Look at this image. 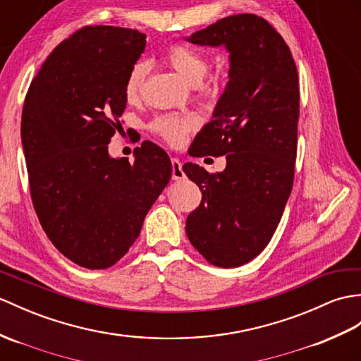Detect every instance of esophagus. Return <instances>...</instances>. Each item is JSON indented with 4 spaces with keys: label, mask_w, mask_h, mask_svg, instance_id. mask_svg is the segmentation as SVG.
Wrapping results in <instances>:
<instances>
[{
    "label": "esophagus",
    "mask_w": 361,
    "mask_h": 361,
    "mask_svg": "<svg viewBox=\"0 0 361 361\" xmlns=\"http://www.w3.org/2000/svg\"><path fill=\"white\" fill-rule=\"evenodd\" d=\"M171 163H172V180L180 181L186 177L183 172V166H181V161L178 160V158H172Z\"/></svg>",
    "instance_id": "esophagus-1"
}]
</instances>
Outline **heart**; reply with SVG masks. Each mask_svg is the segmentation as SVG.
Segmentation results:
<instances>
[{"label": "heart", "mask_w": 361, "mask_h": 361, "mask_svg": "<svg viewBox=\"0 0 361 361\" xmlns=\"http://www.w3.org/2000/svg\"><path fill=\"white\" fill-rule=\"evenodd\" d=\"M163 56L166 63L172 66L183 80H186L189 85H197L201 97L216 98L221 94L226 75L223 72H215L204 78L209 63L207 56L200 49L186 43H175L164 50ZM146 75L147 64L145 61H137L130 67L124 81V97L129 103L137 102L141 97ZM197 126L198 120L195 115L164 114L150 123V130L161 137L167 145L177 147L186 141V137Z\"/></svg>", "instance_id": "1"}]
</instances>
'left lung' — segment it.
<instances>
[{
  "label": "left lung",
  "mask_w": 361,
  "mask_h": 361,
  "mask_svg": "<svg viewBox=\"0 0 361 361\" xmlns=\"http://www.w3.org/2000/svg\"><path fill=\"white\" fill-rule=\"evenodd\" d=\"M188 41L229 50V81L214 120L192 142V157L226 155V169L209 173L183 166L201 190L186 233L219 267L254 259L271 241L294 184L300 89L286 41L254 13L226 16Z\"/></svg>",
  "instance_id": "obj_1"
}]
</instances>
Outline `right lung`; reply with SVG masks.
<instances>
[{
    "label": "right lung",
    "instance_id": "right-lung-1",
    "mask_svg": "<svg viewBox=\"0 0 361 361\" xmlns=\"http://www.w3.org/2000/svg\"><path fill=\"white\" fill-rule=\"evenodd\" d=\"M146 35L115 26H85L58 44L24 99L21 141L32 203L52 245L75 264L106 269L128 254L172 175L152 141L135 161L112 158L121 129L124 81Z\"/></svg>",
    "mask_w": 361,
    "mask_h": 361
}]
</instances>
